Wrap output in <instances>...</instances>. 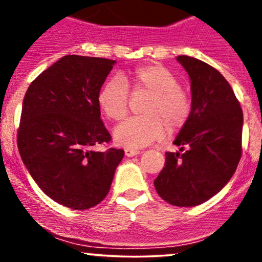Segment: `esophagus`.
<instances>
[{
  "label": "esophagus",
  "instance_id": "esophagus-1",
  "mask_svg": "<svg viewBox=\"0 0 262 262\" xmlns=\"http://www.w3.org/2000/svg\"><path fill=\"white\" fill-rule=\"evenodd\" d=\"M139 150H135V149H130V148H127L124 149V154L125 156H128V158H132V156H135L139 154Z\"/></svg>",
  "mask_w": 262,
  "mask_h": 262
}]
</instances>
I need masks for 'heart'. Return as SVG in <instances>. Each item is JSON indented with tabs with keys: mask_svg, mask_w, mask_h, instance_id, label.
<instances>
[{
	"mask_svg": "<svg viewBox=\"0 0 262 262\" xmlns=\"http://www.w3.org/2000/svg\"><path fill=\"white\" fill-rule=\"evenodd\" d=\"M146 92L151 98L146 102L145 116L130 117L114 129V139L129 148H143L166 134L181 128L191 114L189 97L180 89L179 80L160 65H146L129 74L121 75V80H110L97 95L98 106L110 119L119 121L127 114L128 90Z\"/></svg>",
	"mask_w": 262,
	"mask_h": 262,
	"instance_id": "heart-1",
	"label": "heart"
}]
</instances>
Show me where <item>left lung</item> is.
<instances>
[{
  "mask_svg": "<svg viewBox=\"0 0 262 262\" xmlns=\"http://www.w3.org/2000/svg\"><path fill=\"white\" fill-rule=\"evenodd\" d=\"M176 60L191 82V114L173 141L182 152L165 154V167L154 186L172 206L194 207L233 177L242 158L244 118L233 89L218 70L187 55Z\"/></svg>",
  "mask_w": 262,
  "mask_h": 262,
  "instance_id": "obj_1",
  "label": "left lung"
}]
</instances>
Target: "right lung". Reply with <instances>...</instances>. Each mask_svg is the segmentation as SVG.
Masks as SVG:
<instances>
[{"label":"right lung","instance_id":"obj_1","mask_svg":"<svg viewBox=\"0 0 262 262\" xmlns=\"http://www.w3.org/2000/svg\"><path fill=\"white\" fill-rule=\"evenodd\" d=\"M116 60L66 55L31 83L23 98L18 150L39 188L71 209L104 200L124 151L110 148L97 95Z\"/></svg>","mask_w":262,"mask_h":262}]
</instances>
